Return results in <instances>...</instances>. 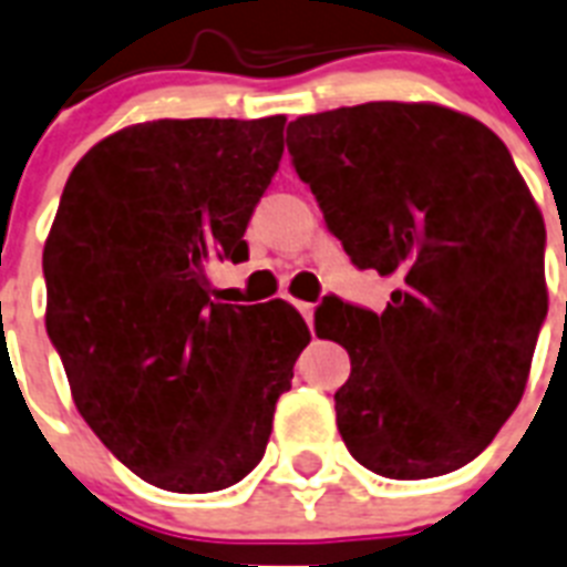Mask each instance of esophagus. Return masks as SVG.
<instances>
[{"label":"esophagus","instance_id":"34e87169","mask_svg":"<svg viewBox=\"0 0 567 567\" xmlns=\"http://www.w3.org/2000/svg\"><path fill=\"white\" fill-rule=\"evenodd\" d=\"M293 306H297L299 315L306 317V323H308V326L315 323V306H311V302H293Z\"/></svg>","mask_w":567,"mask_h":567}]
</instances>
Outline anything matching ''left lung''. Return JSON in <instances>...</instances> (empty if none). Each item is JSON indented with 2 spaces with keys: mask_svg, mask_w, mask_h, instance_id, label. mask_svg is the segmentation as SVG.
Here are the masks:
<instances>
[{
  "mask_svg": "<svg viewBox=\"0 0 567 567\" xmlns=\"http://www.w3.org/2000/svg\"><path fill=\"white\" fill-rule=\"evenodd\" d=\"M297 174L358 268L393 276L381 315L326 302L347 347L349 454L393 481L466 466L513 416L547 315L545 220L507 145L431 101H372L288 127Z\"/></svg>",
  "mask_w": 567,
  "mask_h": 567,
  "instance_id": "1",
  "label": "left lung"
}]
</instances>
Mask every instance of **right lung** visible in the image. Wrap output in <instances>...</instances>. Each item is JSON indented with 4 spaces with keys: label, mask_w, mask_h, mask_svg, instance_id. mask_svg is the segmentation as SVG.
Wrapping results in <instances>:
<instances>
[{
    "label": "right lung",
    "mask_w": 567,
    "mask_h": 567,
    "mask_svg": "<svg viewBox=\"0 0 567 567\" xmlns=\"http://www.w3.org/2000/svg\"><path fill=\"white\" fill-rule=\"evenodd\" d=\"M282 131L285 116L127 124L72 168L45 238V331L78 413L159 489L250 475L311 340L291 302H218L206 276L247 259Z\"/></svg>",
    "instance_id": "add662e5"
}]
</instances>
